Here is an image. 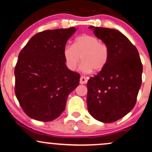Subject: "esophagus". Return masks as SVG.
I'll return each mask as SVG.
<instances>
[{
	"label": "esophagus",
	"instance_id": "34e87169",
	"mask_svg": "<svg viewBox=\"0 0 152 152\" xmlns=\"http://www.w3.org/2000/svg\"><path fill=\"white\" fill-rule=\"evenodd\" d=\"M87 81L88 80L86 77L81 76L80 80V84H86V83H87Z\"/></svg>",
	"mask_w": 152,
	"mask_h": 152
}]
</instances>
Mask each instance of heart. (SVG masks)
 Returning a JSON list of instances; mask_svg holds the SVG:
<instances>
[{
	"mask_svg": "<svg viewBox=\"0 0 152 152\" xmlns=\"http://www.w3.org/2000/svg\"><path fill=\"white\" fill-rule=\"evenodd\" d=\"M65 64L70 71H75L81 61L80 70L90 73L95 70L101 71L109 60L108 46L93 35H83L77 37L73 45H66L63 50Z\"/></svg>",
	"mask_w": 152,
	"mask_h": 152,
	"instance_id": "b5f03b06",
	"label": "heart"
}]
</instances>
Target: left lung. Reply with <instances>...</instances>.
<instances>
[{"label":"left lung","instance_id":"1","mask_svg":"<svg viewBox=\"0 0 152 152\" xmlns=\"http://www.w3.org/2000/svg\"><path fill=\"white\" fill-rule=\"evenodd\" d=\"M108 46L109 60L87 83L88 110L99 121L120 120L134 107L143 72L138 50L126 36L114 29L89 27Z\"/></svg>","mask_w":152,"mask_h":152}]
</instances>
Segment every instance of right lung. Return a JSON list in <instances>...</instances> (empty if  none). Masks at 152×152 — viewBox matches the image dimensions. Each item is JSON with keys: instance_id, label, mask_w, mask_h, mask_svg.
Instances as JSON below:
<instances>
[{"instance_id": "right-lung-1", "label": "right lung", "mask_w": 152, "mask_h": 152, "mask_svg": "<svg viewBox=\"0 0 152 152\" xmlns=\"http://www.w3.org/2000/svg\"><path fill=\"white\" fill-rule=\"evenodd\" d=\"M75 27L40 32L31 37L18 56L15 94L26 115L49 122L65 109L80 75L65 64L63 50Z\"/></svg>"}]
</instances>
